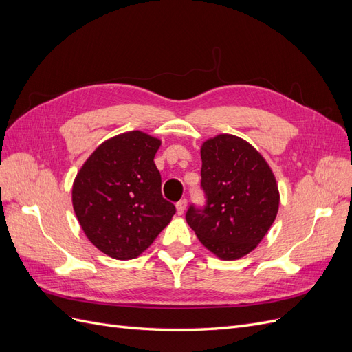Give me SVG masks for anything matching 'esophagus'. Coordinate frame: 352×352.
<instances>
[{"label":"esophagus","instance_id":"34e87169","mask_svg":"<svg viewBox=\"0 0 352 352\" xmlns=\"http://www.w3.org/2000/svg\"><path fill=\"white\" fill-rule=\"evenodd\" d=\"M186 207H188V201H186V199H180V201H177V202H176L177 214H179V216H180V214H184L185 210H186Z\"/></svg>","mask_w":352,"mask_h":352}]
</instances>
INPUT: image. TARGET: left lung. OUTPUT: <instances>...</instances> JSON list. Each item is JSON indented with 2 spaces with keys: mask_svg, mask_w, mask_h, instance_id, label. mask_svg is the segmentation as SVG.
Listing matches in <instances>:
<instances>
[{
  "mask_svg": "<svg viewBox=\"0 0 352 352\" xmlns=\"http://www.w3.org/2000/svg\"><path fill=\"white\" fill-rule=\"evenodd\" d=\"M204 208L190 206L186 221L199 242L221 260L251 252L278 216L279 189L270 166L255 148L221 133L201 146Z\"/></svg>",
  "mask_w": 352,
  "mask_h": 352,
  "instance_id": "8db88e82",
  "label": "left lung"
}]
</instances>
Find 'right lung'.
Listing matches in <instances>:
<instances>
[{"label": "right lung", "mask_w": 352, "mask_h": 352, "mask_svg": "<svg viewBox=\"0 0 352 352\" xmlns=\"http://www.w3.org/2000/svg\"><path fill=\"white\" fill-rule=\"evenodd\" d=\"M162 141L141 131L110 138L80 167L72 201L87 238L116 260L141 255L176 212L162 195L154 157Z\"/></svg>", "instance_id": "obj_1"}]
</instances>
